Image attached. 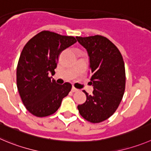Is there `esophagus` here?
<instances>
[{"mask_svg":"<svg viewBox=\"0 0 151 151\" xmlns=\"http://www.w3.org/2000/svg\"><path fill=\"white\" fill-rule=\"evenodd\" d=\"M71 91H72L73 92H77V91H79V89H77V88H76L75 87L73 86L72 87V89H71Z\"/></svg>","mask_w":151,"mask_h":151,"instance_id":"34e87169","label":"esophagus"}]
</instances>
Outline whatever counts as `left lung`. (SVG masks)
Returning <instances> with one entry per match:
<instances>
[{
	"label": "left lung",
	"instance_id": "8db88e82",
	"mask_svg": "<svg viewBox=\"0 0 151 151\" xmlns=\"http://www.w3.org/2000/svg\"><path fill=\"white\" fill-rule=\"evenodd\" d=\"M89 56L92 95L77 106L81 116L91 123H100L112 116L118 109L125 90V67L118 47L104 36H77Z\"/></svg>",
	"mask_w": 151,
	"mask_h": 151
}]
</instances>
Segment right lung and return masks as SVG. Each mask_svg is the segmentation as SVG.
Here are the masks:
<instances>
[{"mask_svg": "<svg viewBox=\"0 0 151 151\" xmlns=\"http://www.w3.org/2000/svg\"><path fill=\"white\" fill-rule=\"evenodd\" d=\"M76 42L73 36L44 30L24 47L17 65V87L26 109L35 116L56 112L71 91V83L60 85L49 74H55L61 52Z\"/></svg>", "mask_w": 151, "mask_h": 151, "instance_id": "1", "label": "right lung"}]
</instances>
